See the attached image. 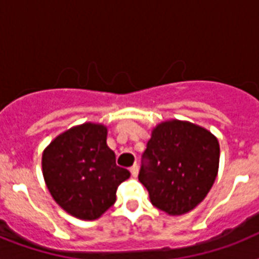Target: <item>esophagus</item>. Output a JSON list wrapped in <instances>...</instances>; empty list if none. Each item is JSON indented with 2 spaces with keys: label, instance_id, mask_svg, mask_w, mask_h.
<instances>
[{
  "label": "esophagus",
  "instance_id": "esophagus-1",
  "mask_svg": "<svg viewBox=\"0 0 259 259\" xmlns=\"http://www.w3.org/2000/svg\"><path fill=\"white\" fill-rule=\"evenodd\" d=\"M130 172H132V175H133L134 177L137 176V175H138V165H137V164H134L133 166H130Z\"/></svg>",
  "mask_w": 259,
  "mask_h": 259
}]
</instances>
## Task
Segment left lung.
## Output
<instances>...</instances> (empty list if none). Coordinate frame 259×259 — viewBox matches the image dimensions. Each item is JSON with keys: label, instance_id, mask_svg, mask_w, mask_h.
I'll return each mask as SVG.
<instances>
[{"label": "left lung", "instance_id": "obj_1", "mask_svg": "<svg viewBox=\"0 0 259 259\" xmlns=\"http://www.w3.org/2000/svg\"><path fill=\"white\" fill-rule=\"evenodd\" d=\"M219 142L191 122H162L142 153L138 180L152 204L169 215H183L200 203L212 187L219 166Z\"/></svg>", "mask_w": 259, "mask_h": 259}]
</instances>
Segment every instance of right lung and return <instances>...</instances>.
Masks as SVG:
<instances>
[{"label": "right lung", "mask_w": 259, "mask_h": 259, "mask_svg": "<svg viewBox=\"0 0 259 259\" xmlns=\"http://www.w3.org/2000/svg\"><path fill=\"white\" fill-rule=\"evenodd\" d=\"M107 129L83 123L58 136L42 153V175L55 201L79 219L94 221L115 203L130 172L117 165Z\"/></svg>", "instance_id": "1"}]
</instances>
